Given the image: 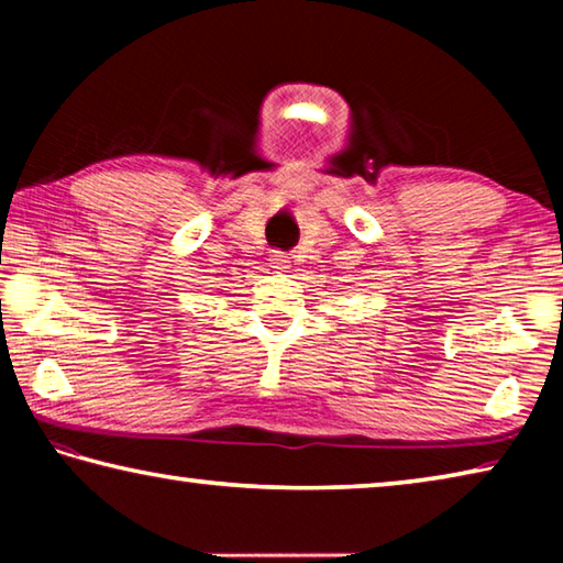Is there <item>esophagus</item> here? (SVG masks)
<instances>
[{
  "instance_id": "esophagus-1",
  "label": "esophagus",
  "mask_w": 563,
  "mask_h": 563,
  "mask_svg": "<svg viewBox=\"0 0 563 563\" xmlns=\"http://www.w3.org/2000/svg\"><path fill=\"white\" fill-rule=\"evenodd\" d=\"M273 268L275 271H285V268H288V261H285L283 255H273Z\"/></svg>"
}]
</instances>
